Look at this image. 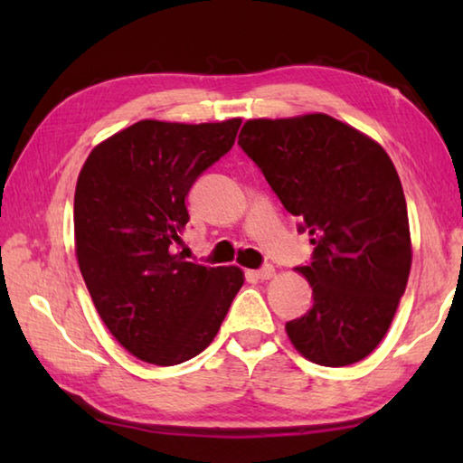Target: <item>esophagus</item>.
Wrapping results in <instances>:
<instances>
[{
    "label": "esophagus",
    "instance_id": "esophagus-1",
    "mask_svg": "<svg viewBox=\"0 0 463 463\" xmlns=\"http://www.w3.org/2000/svg\"><path fill=\"white\" fill-rule=\"evenodd\" d=\"M253 276H255L257 279H269V278L276 276V269H273V265H265V268L253 271Z\"/></svg>",
    "mask_w": 463,
    "mask_h": 463
}]
</instances>
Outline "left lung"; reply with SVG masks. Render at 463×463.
Listing matches in <instances>:
<instances>
[{
    "mask_svg": "<svg viewBox=\"0 0 463 463\" xmlns=\"http://www.w3.org/2000/svg\"><path fill=\"white\" fill-rule=\"evenodd\" d=\"M242 146L315 245L298 268L315 304L286 323L312 364L362 362L386 336L409 281L412 245L401 177L388 153L328 114L255 118Z\"/></svg>",
    "mask_w": 463,
    "mask_h": 463,
    "instance_id": "8db88e82",
    "label": "left lung"
}]
</instances>
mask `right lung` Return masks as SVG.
<instances>
[{"label": "right lung", "instance_id": "add662e5", "mask_svg": "<svg viewBox=\"0 0 463 463\" xmlns=\"http://www.w3.org/2000/svg\"><path fill=\"white\" fill-rule=\"evenodd\" d=\"M241 118L140 120L93 148L75 187V255L99 318L146 364L177 365L214 341L245 281L237 265L185 261V198L231 151Z\"/></svg>", "mask_w": 463, "mask_h": 463}]
</instances>
